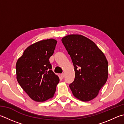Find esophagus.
<instances>
[{"label": "esophagus", "mask_w": 124, "mask_h": 124, "mask_svg": "<svg viewBox=\"0 0 124 124\" xmlns=\"http://www.w3.org/2000/svg\"><path fill=\"white\" fill-rule=\"evenodd\" d=\"M60 75H61V77L62 78H63L64 77V73L61 74Z\"/></svg>", "instance_id": "obj_1"}]
</instances>
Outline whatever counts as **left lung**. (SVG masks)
I'll return each mask as SVG.
<instances>
[{"label":"left lung","instance_id":"1","mask_svg":"<svg viewBox=\"0 0 124 124\" xmlns=\"http://www.w3.org/2000/svg\"><path fill=\"white\" fill-rule=\"evenodd\" d=\"M62 42L70 56L75 79L69 85L74 96L82 101L95 98L107 81L108 62L94 43L80 35H70Z\"/></svg>","mask_w":124,"mask_h":124}]
</instances>
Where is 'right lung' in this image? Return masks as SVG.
I'll list each match as a JSON object with an SVG mask.
<instances>
[{
  "instance_id": "right-lung-1",
  "label": "right lung",
  "mask_w": 124,
  "mask_h": 124,
  "mask_svg": "<svg viewBox=\"0 0 124 124\" xmlns=\"http://www.w3.org/2000/svg\"><path fill=\"white\" fill-rule=\"evenodd\" d=\"M57 40H42L28 46L16 63L18 82L33 100L43 102L52 98L60 79L51 70L49 58Z\"/></svg>"
}]
</instances>
